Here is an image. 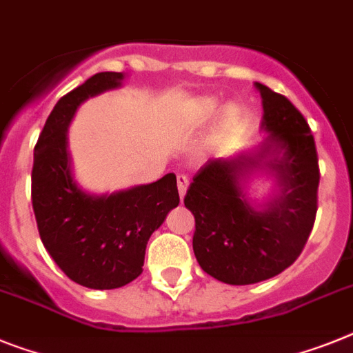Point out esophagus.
I'll return each mask as SVG.
<instances>
[{
	"instance_id": "34e87169",
	"label": "esophagus",
	"mask_w": 353,
	"mask_h": 353,
	"mask_svg": "<svg viewBox=\"0 0 353 353\" xmlns=\"http://www.w3.org/2000/svg\"><path fill=\"white\" fill-rule=\"evenodd\" d=\"M186 188H188V177L185 176V174H179L177 176V190H179V197H185L186 194Z\"/></svg>"
}]
</instances>
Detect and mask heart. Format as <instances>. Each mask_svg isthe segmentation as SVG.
I'll return each instance as SVG.
<instances>
[{"label":"heart","instance_id":"1","mask_svg":"<svg viewBox=\"0 0 353 353\" xmlns=\"http://www.w3.org/2000/svg\"><path fill=\"white\" fill-rule=\"evenodd\" d=\"M219 111V102L213 99H203L194 105V114L199 121H206L210 118L215 117V112ZM236 120V111L232 109L228 112V123H233Z\"/></svg>","mask_w":353,"mask_h":353}]
</instances>
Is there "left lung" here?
<instances>
[{"label":"left lung","mask_w":353,"mask_h":353,"mask_svg":"<svg viewBox=\"0 0 353 353\" xmlns=\"http://www.w3.org/2000/svg\"><path fill=\"white\" fill-rule=\"evenodd\" d=\"M256 88L263 100L262 127L271 132L263 149L253 158L208 159L185 195L195 219V259L204 272L230 285L262 282L294 263L318 212V150L309 123L283 94L263 84ZM268 155L283 194L256 212L243 199L238 179Z\"/></svg>","instance_id":"1"}]
</instances>
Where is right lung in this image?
<instances>
[{"mask_svg":"<svg viewBox=\"0 0 353 353\" xmlns=\"http://www.w3.org/2000/svg\"><path fill=\"white\" fill-rule=\"evenodd\" d=\"M121 79L117 71H103L64 94L41 131L32 167V206L44 248L70 280L102 291L140 276L149 236L179 204L174 174L102 197L84 194L71 177V118L79 103L118 88Z\"/></svg>","mask_w":353,"mask_h":353,"instance_id":"1","label":"right lung"}]
</instances>
